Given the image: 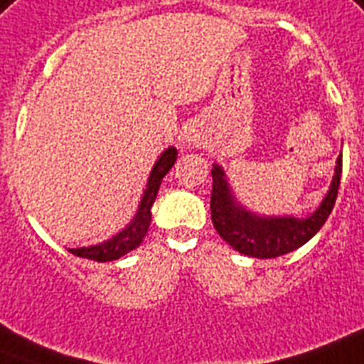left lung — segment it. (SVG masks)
Wrapping results in <instances>:
<instances>
[{
    "label": "left lung",
    "instance_id": "1",
    "mask_svg": "<svg viewBox=\"0 0 364 364\" xmlns=\"http://www.w3.org/2000/svg\"><path fill=\"white\" fill-rule=\"evenodd\" d=\"M342 156V155H341ZM336 159L335 177L326 200L309 218H264L245 211L235 203L224 172L213 166L211 188V220L220 237L245 256L252 258H277L299 249L318 233L335 208L336 194L341 187L342 159Z\"/></svg>",
    "mask_w": 364,
    "mask_h": 364
}]
</instances>
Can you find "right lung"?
I'll list each match as a JSON object with an SVG mask.
<instances>
[{"instance_id": "1", "label": "right lung", "mask_w": 364, "mask_h": 364, "mask_svg": "<svg viewBox=\"0 0 364 364\" xmlns=\"http://www.w3.org/2000/svg\"><path fill=\"white\" fill-rule=\"evenodd\" d=\"M177 159V151L173 147L166 149L162 153L161 159L156 161V164L153 166L151 177L147 181V188L144 192V198H141L140 209L136 213L134 220H132L129 226H127L123 232H119L117 235H114L112 239L105 241L100 245H93V247H87V249H70L69 252H73L78 258H87L93 259V262H114V259H119L121 256H125L127 252L134 250L138 245L144 241L147 230H149V223H151V205L155 202L156 192L161 187L162 179L170 172V168L173 166V162Z\"/></svg>"}]
</instances>
